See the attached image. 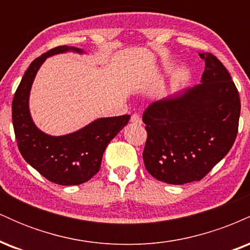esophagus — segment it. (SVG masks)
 <instances>
[{
	"label": "esophagus",
	"mask_w": 250,
	"mask_h": 250,
	"mask_svg": "<svg viewBox=\"0 0 250 250\" xmlns=\"http://www.w3.org/2000/svg\"><path fill=\"white\" fill-rule=\"evenodd\" d=\"M130 121L133 123H137V125H141L142 123L141 117H140V115H137V114H133V115H131Z\"/></svg>",
	"instance_id": "obj_1"
}]
</instances>
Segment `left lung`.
Returning <instances> with one entry per match:
<instances>
[{
  "label": "left lung",
  "mask_w": 250,
  "mask_h": 250,
  "mask_svg": "<svg viewBox=\"0 0 250 250\" xmlns=\"http://www.w3.org/2000/svg\"><path fill=\"white\" fill-rule=\"evenodd\" d=\"M200 84L148 105L142 120L148 137V173L169 185L200 181L228 154L239 128L241 102L228 70L210 53Z\"/></svg>",
  "instance_id": "8db88e82"
}]
</instances>
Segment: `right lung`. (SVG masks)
<instances>
[{
	"mask_svg": "<svg viewBox=\"0 0 250 250\" xmlns=\"http://www.w3.org/2000/svg\"><path fill=\"white\" fill-rule=\"evenodd\" d=\"M67 51L84 54L80 48L60 45L30 63L17 87L11 111L17 146L25 161L56 185L77 186L100 170L108 143L127 125L130 116L101 117L62 136H51L36 127L29 110L31 85L47 57Z\"/></svg>",
	"mask_w": 250,
	"mask_h": 250,
	"instance_id": "right-lung-1",
	"label": "right lung"
}]
</instances>
